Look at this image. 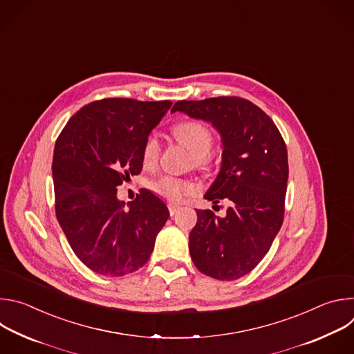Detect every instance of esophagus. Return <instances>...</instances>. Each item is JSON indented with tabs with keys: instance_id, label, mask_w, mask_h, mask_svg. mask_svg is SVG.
I'll use <instances>...</instances> for the list:
<instances>
[{
	"instance_id": "1",
	"label": "esophagus",
	"mask_w": 354,
	"mask_h": 354,
	"mask_svg": "<svg viewBox=\"0 0 354 354\" xmlns=\"http://www.w3.org/2000/svg\"><path fill=\"white\" fill-rule=\"evenodd\" d=\"M180 207H179V205H174V203H169L168 205V210H169V213H171V216H174L175 213H178V210H179Z\"/></svg>"
}]
</instances>
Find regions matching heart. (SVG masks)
<instances>
[{"label":"heart","instance_id":"heart-1","mask_svg":"<svg viewBox=\"0 0 354 354\" xmlns=\"http://www.w3.org/2000/svg\"><path fill=\"white\" fill-rule=\"evenodd\" d=\"M174 137L193 156V161L197 167H206L210 164V149L213 147V133L212 130L198 120H185L174 126ZM160 157V141L151 134L145 138L142 144L141 161L144 168H153ZM149 190L157 196L178 203L183 197L194 192V185L186 179L174 176H161L148 183Z\"/></svg>","mask_w":354,"mask_h":354}]
</instances>
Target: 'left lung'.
<instances>
[{
  "label": "left lung",
  "mask_w": 354,
  "mask_h": 354,
  "mask_svg": "<svg viewBox=\"0 0 354 354\" xmlns=\"http://www.w3.org/2000/svg\"><path fill=\"white\" fill-rule=\"evenodd\" d=\"M210 122L221 134V169L205 194L230 207L225 217L196 210L189 234L194 266L217 280H236L265 258L284 218L288 179L286 142L273 120L238 96L179 100L171 112Z\"/></svg>",
  "instance_id": "8db88e82"
}]
</instances>
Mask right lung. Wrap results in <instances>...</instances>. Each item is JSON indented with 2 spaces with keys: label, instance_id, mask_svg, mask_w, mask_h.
<instances>
[{
  "label": "right lung",
  "instance_id": "add662e5",
  "mask_svg": "<svg viewBox=\"0 0 354 354\" xmlns=\"http://www.w3.org/2000/svg\"><path fill=\"white\" fill-rule=\"evenodd\" d=\"M171 105L95 100L67 122L56 141V217L77 258L97 274L119 277L142 268L169 217L149 190L141 189L126 207L116 187L141 172L142 144Z\"/></svg>",
  "mask_w": 354,
  "mask_h": 354
}]
</instances>
